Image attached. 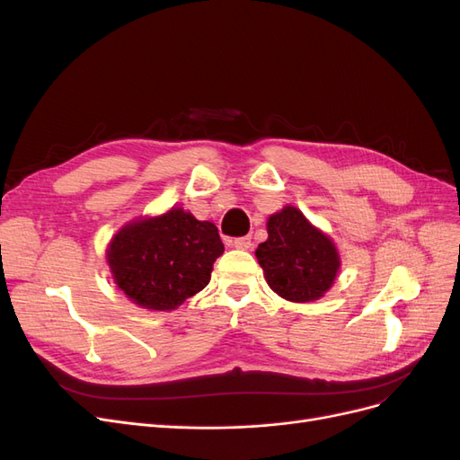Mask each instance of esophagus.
Segmentation results:
<instances>
[{
	"label": "esophagus",
	"instance_id": "obj_1",
	"mask_svg": "<svg viewBox=\"0 0 460 460\" xmlns=\"http://www.w3.org/2000/svg\"><path fill=\"white\" fill-rule=\"evenodd\" d=\"M232 245L235 247V249H242V252H245V249H252V238H247V235H243V238H235L234 242H232Z\"/></svg>",
	"mask_w": 460,
	"mask_h": 460
}]
</instances>
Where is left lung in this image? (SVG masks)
<instances>
[{"instance_id": "1", "label": "left lung", "mask_w": 460, "mask_h": 460, "mask_svg": "<svg viewBox=\"0 0 460 460\" xmlns=\"http://www.w3.org/2000/svg\"><path fill=\"white\" fill-rule=\"evenodd\" d=\"M267 232L269 238L257 247L255 257L270 289L294 303L323 297L341 267L330 235L311 225L294 205L270 215Z\"/></svg>"}]
</instances>
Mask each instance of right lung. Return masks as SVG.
<instances>
[{
    "instance_id": "add662e5",
    "label": "right lung",
    "mask_w": 460,
    "mask_h": 460,
    "mask_svg": "<svg viewBox=\"0 0 460 460\" xmlns=\"http://www.w3.org/2000/svg\"><path fill=\"white\" fill-rule=\"evenodd\" d=\"M225 253L217 226L182 207L124 225L107 245L115 284L137 307L174 311L211 280Z\"/></svg>"
}]
</instances>
